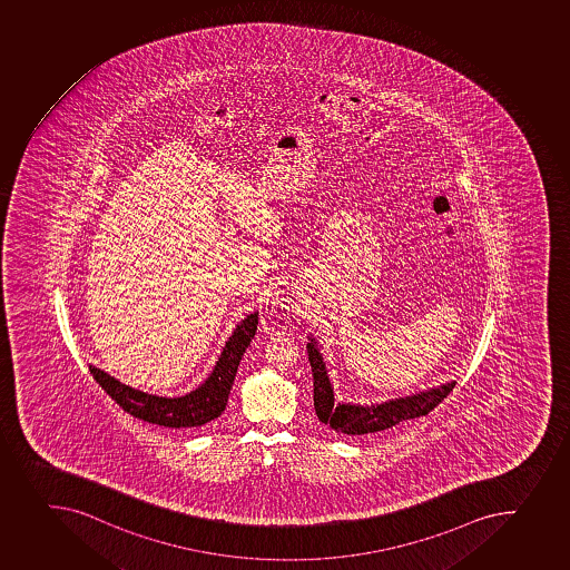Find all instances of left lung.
Returning a JSON list of instances; mask_svg holds the SVG:
<instances>
[{
	"instance_id": "obj_1",
	"label": "left lung",
	"mask_w": 570,
	"mask_h": 570,
	"mask_svg": "<svg viewBox=\"0 0 570 570\" xmlns=\"http://www.w3.org/2000/svg\"><path fill=\"white\" fill-rule=\"evenodd\" d=\"M307 354H309L311 371H313V387H315L313 400H315L316 416H318V421L330 424L333 430L344 433V435L376 433V431L396 426L400 422L410 421L416 416H426L455 387V382L446 383L439 389H430L426 393L391 400L385 404H333L335 400H333L332 383H330L326 365H324L321 352L316 348L313 338L307 344Z\"/></svg>"
}]
</instances>
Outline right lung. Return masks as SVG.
<instances>
[{
	"mask_svg": "<svg viewBox=\"0 0 570 570\" xmlns=\"http://www.w3.org/2000/svg\"><path fill=\"white\" fill-rule=\"evenodd\" d=\"M257 318L259 316L254 313L244 318L243 324H238L207 382L181 399H163L135 391L92 365H89V371L96 383L135 419L171 430H198L207 422L215 421L216 416H220L222 411L226 410L227 396L232 391L233 380L237 376L238 363L243 360L244 352L257 330Z\"/></svg>",
	"mask_w": 570,
	"mask_h": 570,
	"instance_id": "right-lung-1",
	"label": "right lung"
}]
</instances>
